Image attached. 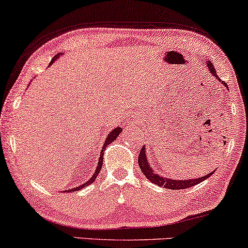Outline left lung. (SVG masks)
I'll use <instances>...</instances> for the list:
<instances>
[{"label":"left lung","instance_id":"1","mask_svg":"<svg viewBox=\"0 0 248 248\" xmlns=\"http://www.w3.org/2000/svg\"><path fill=\"white\" fill-rule=\"evenodd\" d=\"M207 66H208V69H210V73L213 74V75L217 77L218 81H221V79L218 78V76L217 75V70H215L213 63H212L211 61H207ZM222 83L228 88V85L226 84V83H224V82H222ZM228 89H229V88H228ZM144 149H146V148L143 147L139 153V158H138V162H139V166H140L141 171H142V173L144 174V176H146V178L149 180V181H152L153 183H155V185L159 186V187H164L166 189H172V190H179V189H187V188L194 187V186L198 185V183L204 181V180L210 178V176L213 174V172H212V173H208L207 175L202 176V178L192 179V180L191 179L190 180H181V181H179V180H172V179L163 178V176H160V175L157 174V173L154 172V170L149 166Z\"/></svg>","mask_w":248,"mask_h":248}]
</instances>
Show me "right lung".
<instances>
[{"label":"right lung","mask_w":248,"mask_h":248,"mask_svg":"<svg viewBox=\"0 0 248 248\" xmlns=\"http://www.w3.org/2000/svg\"><path fill=\"white\" fill-rule=\"evenodd\" d=\"M58 56H59V54H56V56H54L53 59L51 60V63L53 62V60H54V59H57ZM121 132H122V128H121V127H116V128H114V130H112V131L110 132V133H109L108 136H107V139H106L105 143H104V147H102V150H101V152H100V157H99L98 166H96V170H95L94 174L92 175V178L90 179L88 182L83 183V185L78 186V187H76V188H74V189H70V190H67V191H75V190H79V189H83V188H85L86 186H90V185H91V183L94 182V180L96 179V176H98L99 172L101 171V167H102V160H104V155H102V154H104V150L106 149V147H107L109 143H111L112 141H114V140H116V138L118 137V134H120Z\"/></svg>","instance_id":"right-lung-1"}]
</instances>
